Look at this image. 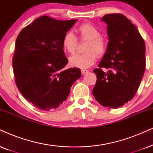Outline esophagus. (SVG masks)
Wrapping results in <instances>:
<instances>
[{"label":"esophagus","mask_w":153,"mask_h":153,"mask_svg":"<svg viewBox=\"0 0 153 153\" xmlns=\"http://www.w3.org/2000/svg\"><path fill=\"white\" fill-rule=\"evenodd\" d=\"M81 73H82V75H85V74H87V73H88L89 71L86 70V69H82V70H81Z\"/></svg>","instance_id":"34e87169"}]
</instances>
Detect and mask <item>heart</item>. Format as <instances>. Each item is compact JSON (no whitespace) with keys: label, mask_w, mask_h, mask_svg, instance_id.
Returning a JSON list of instances; mask_svg holds the SVG:
<instances>
[{"label":"heart","mask_w":153,"mask_h":153,"mask_svg":"<svg viewBox=\"0 0 153 153\" xmlns=\"http://www.w3.org/2000/svg\"><path fill=\"white\" fill-rule=\"evenodd\" d=\"M77 32L80 39H89L83 53H75L69 58V64L79 68H87L93 65L97 55L102 56L106 52L107 42L105 38L100 35V31L88 22L81 24L77 28ZM78 45V38L73 32H68L62 39V46L64 51L68 53H74Z\"/></svg>","instance_id":"1"}]
</instances>
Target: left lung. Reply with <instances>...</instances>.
<instances>
[{"mask_svg":"<svg viewBox=\"0 0 153 153\" xmlns=\"http://www.w3.org/2000/svg\"><path fill=\"white\" fill-rule=\"evenodd\" d=\"M102 20L107 25L109 42L99 68L93 71L97 82L92 94L102 106L117 109L138 90L146 70V45L136 26L123 15L107 14Z\"/></svg>","mask_w":153,"mask_h":153,"instance_id":"left-lung-1","label":"left lung"}]
</instances>
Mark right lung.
<instances>
[{
    "mask_svg": "<svg viewBox=\"0 0 153 153\" xmlns=\"http://www.w3.org/2000/svg\"><path fill=\"white\" fill-rule=\"evenodd\" d=\"M76 21L44 15L17 36L13 58L15 81L22 95L38 109L49 111L59 107L81 77L78 68L63 69L68 59L62 39Z\"/></svg>",
    "mask_w": 153,
    "mask_h": 153,
    "instance_id": "obj_1",
    "label": "right lung"
}]
</instances>
